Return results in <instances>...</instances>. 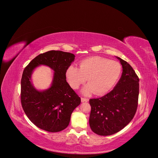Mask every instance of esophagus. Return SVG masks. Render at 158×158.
<instances>
[{"mask_svg":"<svg viewBox=\"0 0 158 158\" xmlns=\"http://www.w3.org/2000/svg\"><path fill=\"white\" fill-rule=\"evenodd\" d=\"M88 99L86 98H83V97H81V102H88Z\"/></svg>","mask_w":158,"mask_h":158,"instance_id":"34e87169","label":"esophagus"}]
</instances>
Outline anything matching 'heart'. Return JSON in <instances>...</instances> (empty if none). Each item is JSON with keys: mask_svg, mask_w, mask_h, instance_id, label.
I'll list each match as a JSON object with an SVG mask.
<instances>
[{"mask_svg": "<svg viewBox=\"0 0 158 158\" xmlns=\"http://www.w3.org/2000/svg\"><path fill=\"white\" fill-rule=\"evenodd\" d=\"M122 66L117 61L100 56L89 57L79 63V69L69 66L66 70V78L72 88L76 89L86 81L88 83L82 89L86 95L95 93L97 95L106 94L120 78Z\"/></svg>", "mask_w": 158, "mask_h": 158, "instance_id": "1", "label": "heart"}]
</instances>
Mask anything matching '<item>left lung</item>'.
<instances>
[{"instance_id":"1","label":"left lung","mask_w":158,"mask_h":158,"mask_svg":"<svg viewBox=\"0 0 158 158\" xmlns=\"http://www.w3.org/2000/svg\"><path fill=\"white\" fill-rule=\"evenodd\" d=\"M117 58L123 69L118 83L110 93L89 101L90 128L101 136L111 135L122 130L133 118L137 110L139 78L127 62Z\"/></svg>"}]
</instances>
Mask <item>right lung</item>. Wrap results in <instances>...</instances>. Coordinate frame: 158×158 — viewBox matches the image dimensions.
Instances as JSON below:
<instances>
[{
    "instance_id": "add662e5",
    "label": "right lung",
    "mask_w": 158,
    "mask_h": 158,
    "mask_svg": "<svg viewBox=\"0 0 158 158\" xmlns=\"http://www.w3.org/2000/svg\"><path fill=\"white\" fill-rule=\"evenodd\" d=\"M75 59L70 52L50 51L40 54L24 69L21 79V104L29 119L48 132L61 131L69 126L71 114L81 103V98L66 80V70ZM54 71L52 86L40 92L32 86L31 72L39 65Z\"/></svg>"
}]
</instances>
